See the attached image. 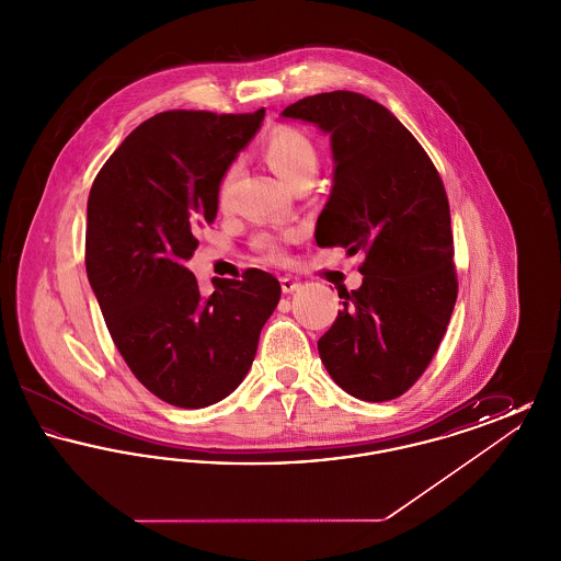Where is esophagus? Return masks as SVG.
<instances>
[{"label": "esophagus", "mask_w": 561, "mask_h": 561, "mask_svg": "<svg viewBox=\"0 0 561 561\" xmlns=\"http://www.w3.org/2000/svg\"><path fill=\"white\" fill-rule=\"evenodd\" d=\"M279 284H282V290L286 294H293L300 288V284L296 282V279H293V277H282L279 279Z\"/></svg>", "instance_id": "obj_1"}]
</instances>
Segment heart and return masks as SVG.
Segmentation results:
<instances>
[{"label": "heart", "instance_id": "heart-1", "mask_svg": "<svg viewBox=\"0 0 561 561\" xmlns=\"http://www.w3.org/2000/svg\"><path fill=\"white\" fill-rule=\"evenodd\" d=\"M265 158L268 165L277 172L279 179H284L290 187L294 183L302 181V179H313L318 168H320V151L316 147V142L298 128L293 126H279L273 133L268 134L265 140ZM236 165H231L220 185H218V202L225 204L229 187L233 183L236 176ZM256 250L267 259V261H282L284 259V248L282 241L268 233H263L254 240Z\"/></svg>", "mask_w": 561, "mask_h": 561}]
</instances>
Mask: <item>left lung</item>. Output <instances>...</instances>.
Segmentation results:
<instances>
[{"mask_svg": "<svg viewBox=\"0 0 561 561\" xmlns=\"http://www.w3.org/2000/svg\"><path fill=\"white\" fill-rule=\"evenodd\" d=\"M282 117L330 134L334 179L318 245L366 256L362 286L339 293L345 309L318 343L321 362L348 396L396 400L427 370L458 294L444 183L400 119L364 94L307 96Z\"/></svg>", "mask_w": 561, "mask_h": 561, "instance_id": "1", "label": "left lung"}]
</instances>
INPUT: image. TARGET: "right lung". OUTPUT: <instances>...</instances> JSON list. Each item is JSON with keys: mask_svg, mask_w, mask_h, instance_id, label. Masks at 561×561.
Wrapping results in <instances>:
<instances>
[{"mask_svg": "<svg viewBox=\"0 0 561 561\" xmlns=\"http://www.w3.org/2000/svg\"><path fill=\"white\" fill-rule=\"evenodd\" d=\"M263 117L265 108L158 113L90 188L85 271L108 334L134 376L179 408L213 405L240 387L282 296L261 268L202 296L185 267L195 229L214 222L218 185Z\"/></svg>", "mask_w": 561, "mask_h": 561, "instance_id": "right-lung-1", "label": "right lung"}]
</instances>
